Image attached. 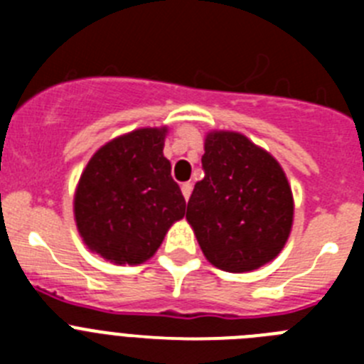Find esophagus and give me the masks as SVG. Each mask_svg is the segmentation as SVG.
Segmentation results:
<instances>
[{
	"instance_id": "1",
	"label": "esophagus",
	"mask_w": 364,
	"mask_h": 364,
	"mask_svg": "<svg viewBox=\"0 0 364 364\" xmlns=\"http://www.w3.org/2000/svg\"><path fill=\"white\" fill-rule=\"evenodd\" d=\"M191 191H193L191 182H184V184H182V195H184L186 200H189V197H191Z\"/></svg>"
}]
</instances>
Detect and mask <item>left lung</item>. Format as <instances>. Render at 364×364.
Masks as SVG:
<instances>
[{
    "label": "left lung",
    "instance_id": "8db88e82",
    "mask_svg": "<svg viewBox=\"0 0 364 364\" xmlns=\"http://www.w3.org/2000/svg\"><path fill=\"white\" fill-rule=\"evenodd\" d=\"M202 167L186 220L205 259L230 273L272 262L294 226V193L281 164L242 133L210 131Z\"/></svg>",
    "mask_w": 364,
    "mask_h": 364
}]
</instances>
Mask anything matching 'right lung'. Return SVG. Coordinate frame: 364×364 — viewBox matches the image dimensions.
Listing matches in <instances>:
<instances>
[{
  "label": "right lung",
  "mask_w": 364,
  "mask_h": 364,
  "mask_svg": "<svg viewBox=\"0 0 364 364\" xmlns=\"http://www.w3.org/2000/svg\"><path fill=\"white\" fill-rule=\"evenodd\" d=\"M167 127L112 138L87 162L74 191V220L92 253L112 264H144L156 253L186 200L164 156Z\"/></svg>",
  "instance_id": "1"
}]
</instances>
